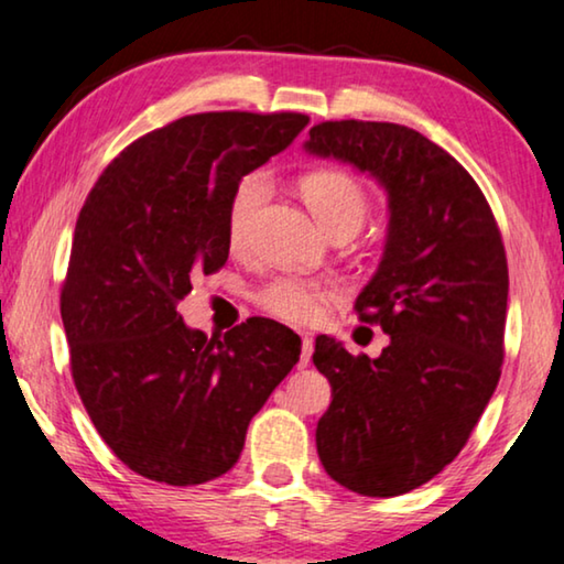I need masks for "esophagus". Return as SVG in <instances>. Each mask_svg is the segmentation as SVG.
<instances>
[{
  "label": "esophagus",
  "mask_w": 564,
  "mask_h": 564,
  "mask_svg": "<svg viewBox=\"0 0 564 564\" xmlns=\"http://www.w3.org/2000/svg\"><path fill=\"white\" fill-rule=\"evenodd\" d=\"M310 356H313V338L310 336H302V354H300V366L305 369L310 364Z\"/></svg>",
  "instance_id": "34e87169"
}]
</instances>
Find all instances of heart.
<instances>
[{
    "mask_svg": "<svg viewBox=\"0 0 564 564\" xmlns=\"http://www.w3.org/2000/svg\"><path fill=\"white\" fill-rule=\"evenodd\" d=\"M300 193L307 208L313 210L328 234L358 231L369 214V195L358 177L346 170H315L300 181ZM269 195V181L262 173L241 177L228 200L226 236L231 249H243L251 239V228L257 224ZM338 292L330 284L297 280V276H276L257 292V302L269 315L280 317L292 325H313L325 315L328 302L336 300Z\"/></svg>",
    "mask_w": 564,
    "mask_h": 564,
    "instance_id": "obj_1",
    "label": "heart"
}]
</instances>
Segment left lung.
I'll return each mask as SVG.
<instances>
[{
    "label": "left lung",
    "mask_w": 564,
    "mask_h": 564,
    "mask_svg": "<svg viewBox=\"0 0 564 564\" xmlns=\"http://www.w3.org/2000/svg\"><path fill=\"white\" fill-rule=\"evenodd\" d=\"M305 150L377 177L389 195L381 264L356 300L381 325L379 358L317 336L333 402L315 430L328 476L361 496H402L451 465L503 364L509 267L486 195L453 154L389 121H321Z\"/></svg>",
    "instance_id": "obj_1"
}]
</instances>
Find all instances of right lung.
<instances>
[{
	"label": "right lung",
	"mask_w": 564,
	"mask_h": 564,
	"mask_svg": "<svg viewBox=\"0 0 564 564\" xmlns=\"http://www.w3.org/2000/svg\"><path fill=\"white\" fill-rule=\"evenodd\" d=\"M297 111L193 113L124 147L91 187L61 290L70 373L94 427L140 476L198 486L231 470L300 336L249 317L224 338L177 302L228 259V200L307 127Z\"/></svg>",
	"instance_id": "add662e5"
}]
</instances>
